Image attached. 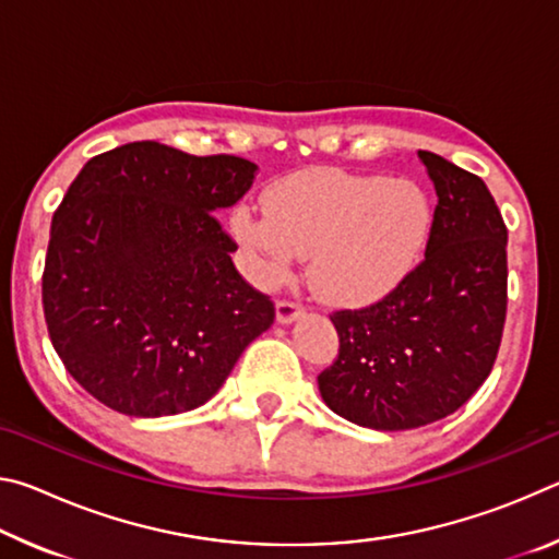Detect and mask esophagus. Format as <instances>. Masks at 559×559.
<instances>
[{"label": "esophagus", "instance_id": "obj_1", "mask_svg": "<svg viewBox=\"0 0 559 559\" xmlns=\"http://www.w3.org/2000/svg\"><path fill=\"white\" fill-rule=\"evenodd\" d=\"M302 316V308L293 300H278L276 302V320L281 325H290L293 320H298Z\"/></svg>", "mask_w": 559, "mask_h": 559}]
</instances>
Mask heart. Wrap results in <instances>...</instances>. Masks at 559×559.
I'll return each instance as SVG.
<instances>
[{
    "mask_svg": "<svg viewBox=\"0 0 559 559\" xmlns=\"http://www.w3.org/2000/svg\"><path fill=\"white\" fill-rule=\"evenodd\" d=\"M433 229L429 194L412 179L306 167L266 189V210L239 206L234 231L257 257V278L276 286L300 257L323 300L365 308L419 266Z\"/></svg>",
    "mask_w": 559,
    "mask_h": 559,
    "instance_id": "1",
    "label": "heart"
}]
</instances>
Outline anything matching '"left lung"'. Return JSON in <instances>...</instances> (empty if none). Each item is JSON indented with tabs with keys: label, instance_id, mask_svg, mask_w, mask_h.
I'll return each mask as SVG.
<instances>
[{
	"label": "left lung",
	"instance_id": "obj_1",
	"mask_svg": "<svg viewBox=\"0 0 559 559\" xmlns=\"http://www.w3.org/2000/svg\"><path fill=\"white\" fill-rule=\"evenodd\" d=\"M437 189L424 261L392 296L337 310L323 402L377 431L419 429L466 404L493 370L508 306V229L486 182L427 150Z\"/></svg>",
	"mask_w": 559,
	"mask_h": 559
}]
</instances>
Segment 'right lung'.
Here are the masks:
<instances>
[{"mask_svg":"<svg viewBox=\"0 0 559 559\" xmlns=\"http://www.w3.org/2000/svg\"><path fill=\"white\" fill-rule=\"evenodd\" d=\"M257 169L143 140L71 182L51 222L44 316L66 370L100 404L143 419L192 412L271 328L273 302L236 271L214 216Z\"/></svg>","mask_w":559,"mask_h":559,"instance_id":"obj_1","label":"right lung"}]
</instances>
